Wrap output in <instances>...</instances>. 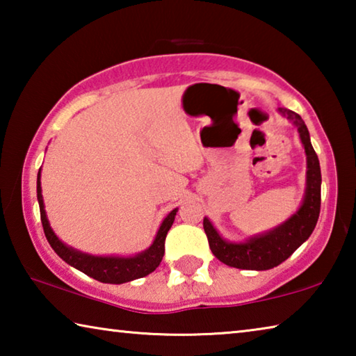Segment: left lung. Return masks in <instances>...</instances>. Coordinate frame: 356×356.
Masks as SVG:
<instances>
[{
  "instance_id": "obj_1",
  "label": "left lung",
  "mask_w": 356,
  "mask_h": 356,
  "mask_svg": "<svg viewBox=\"0 0 356 356\" xmlns=\"http://www.w3.org/2000/svg\"><path fill=\"white\" fill-rule=\"evenodd\" d=\"M282 116L297 125L300 140L305 146L306 163V191L303 204L286 222L270 232L254 236L243 243H232L222 238L213 227L209 218H204V231L207 234L209 246L213 256L229 267L242 270H268L278 267L298 246L306 242L317 225L318 213H321V185L322 174L321 165L314 147L311 144L309 131L303 119L287 108H278Z\"/></svg>"
}]
</instances>
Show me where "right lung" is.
I'll return each mask as SVG.
<instances>
[{
	"label": "right lung",
	"instance_id": "1",
	"mask_svg": "<svg viewBox=\"0 0 356 356\" xmlns=\"http://www.w3.org/2000/svg\"><path fill=\"white\" fill-rule=\"evenodd\" d=\"M38 201L40 209V221L42 226H44L45 237L51 248L55 250L56 254L61 257L64 262H67L72 267L80 270L84 275L91 276V278L100 282H108V284H122V282L143 278V276H147L159 267L165 254L166 234L171 229L177 213V209H174L172 212L168 213L163 222H161L159 232H156L154 243L150 245L146 251L131 257H104L91 256L86 254V252L76 251L74 248H70V246L64 245L61 240L56 237V234L53 232L50 222L47 220V213L44 209V197H42L40 188V171L38 174Z\"/></svg>",
	"mask_w": 356,
	"mask_h": 356
}]
</instances>
